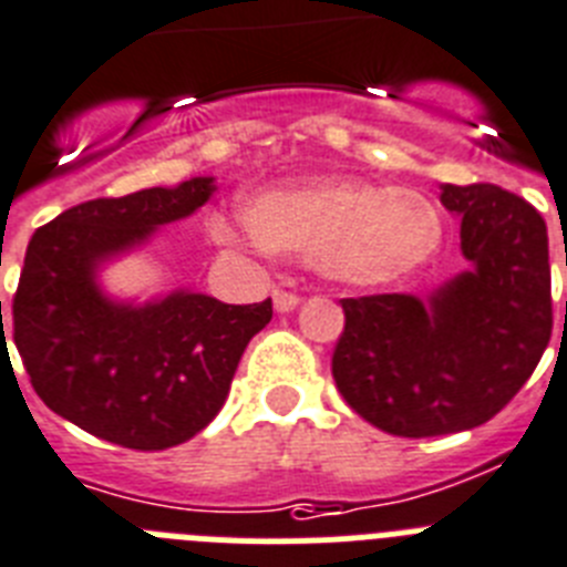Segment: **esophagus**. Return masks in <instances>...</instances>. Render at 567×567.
Listing matches in <instances>:
<instances>
[{"label":"esophagus","mask_w":567,"mask_h":567,"mask_svg":"<svg viewBox=\"0 0 567 567\" xmlns=\"http://www.w3.org/2000/svg\"><path fill=\"white\" fill-rule=\"evenodd\" d=\"M299 306V297L297 293H291V291H282V288H279V291H274V308L279 313H288V311H293V308Z\"/></svg>","instance_id":"34e87169"}]
</instances>
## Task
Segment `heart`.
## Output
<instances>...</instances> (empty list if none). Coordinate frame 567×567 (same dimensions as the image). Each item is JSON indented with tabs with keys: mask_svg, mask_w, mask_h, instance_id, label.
Instances as JSON below:
<instances>
[{
	"mask_svg": "<svg viewBox=\"0 0 567 567\" xmlns=\"http://www.w3.org/2000/svg\"><path fill=\"white\" fill-rule=\"evenodd\" d=\"M221 245L268 247L311 259L322 276L349 288H383L435 259L444 221L426 195L349 175L291 181L250 198L247 221L213 216Z\"/></svg>",
	"mask_w": 567,
	"mask_h": 567,
	"instance_id": "heart-1",
	"label": "heart"
}]
</instances>
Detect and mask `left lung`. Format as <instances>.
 <instances>
[{"label":"left lung","instance_id":"1","mask_svg":"<svg viewBox=\"0 0 567 567\" xmlns=\"http://www.w3.org/2000/svg\"><path fill=\"white\" fill-rule=\"evenodd\" d=\"M441 204L461 218L467 270L426 299H342L331 374L357 415L389 435L487 423L534 374L554 328L545 218L493 184H444Z\"/></svg>","mask_w":567,"mask_h":567}]
</instances>
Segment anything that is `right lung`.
I'll return each mask as SVG.
<instances>
[{
	"instance_id": "1",
	"label": "right lung",
	"mask_w": 567,
	"mask_h": 567,
	"mask_svg": "<svg viewBox=\"0 0 567 567\" xmlns=\"http://www.w3.org/2000/svg\"><path fill=\"white\" fill-rule=\"evenodd\" d=\"M213 193V178H189L94 198L33 233L13 297V342L51 412L112 444L166 450L225 406L247 342L274 317L270 299L227 306L173 291L135 306L97 285L103 261L193 216Z\"/></svg>"
}]
</instances>
